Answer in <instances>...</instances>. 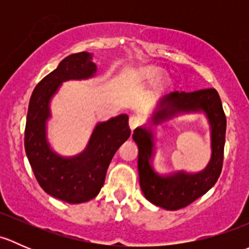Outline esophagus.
<instances>
[{
  "mask_svg": "<svg viewBox=\"0 0 249 249\" xmlns=\"http://www.w3.org/2000/svg\"><path fill=\"white\" fill-rule=\"evenodd\" d=\"M139 124H140V118L135 117V115H132V117H130V119H129V126H130V129L135 130L137 126H139Z\"/></svg>",
  "mask_w": 249,
  "mask_h": 249,
  "instance_id": "obj_1",
  "label": "esophagus"
}]
</instances>
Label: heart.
<instances>
[{"mask_svg": "<svg viewBox=\"0 0 249 249\" xmlns=\"http://www.w3.org/2000/svg\"><path fill=\"white\" fill-rule=\"evenodd\" d=\"M165 76L164 69L159 66H143L141 69L136 70L135 73L132 74V80L136 84L141 85H153L157 84L158 82L161 80V78Z\"/></svg>", "mask_w": 249, "mask_h": 249, "instance_id": "1", "label": "heart"}]
</instances>
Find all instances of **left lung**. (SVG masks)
<instances>
[{
	"label": "left lung",
	"mask_w": 249,
	"mask_h": 249,
	"mask_svg": "<svg viewBox=\"0 0 249 249\" xmlns=\"http://www.w3.org/2000/svg\"><path fill=\"white\" fill-rule=\"evenodd\" d=\"M203 111L211 125L213 154L209 165L200 173L178 172L161 175L155 170L154 127L182 112ZM227 118L222 101L215 89H202L192 92L175 91L161 100L149 123L134 130L139 145L140 185L145 199L165 210L176 211L190 205L208 192L219 178L224 159Z\"/></svg>",
	"instance_id": "1"
}]
</instances>
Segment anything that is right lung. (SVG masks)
I'll return each instance as SVG.
<instances>
[{
	"instance_id": "add662e5",
	"label": "right lung",
	"mask_w": 249,
	"mask_h": 249,
	"mask_svg": "<svg viewBox=\"0 0 249 249\" xmlns=\"http://www.w3.org/2000/svg\"><path fill=\"white\" fill-rule=\"evenodd\" d=\"M91 59L87 52L65 57L36 85L27 110L25 152L35 177L47 194L69 203L87 202L99 194L113 155L131 134L129 117L120 114L96 124L85 149L76 155L62 157L50 147L47 139L50 100L66 80L94 76L96 65Z\"/></svg>"
}]
</instances>
